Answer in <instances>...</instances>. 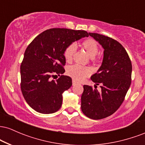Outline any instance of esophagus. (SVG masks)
<instances>
[{
	"label": "esophagus",
	"mask_w": 145,
	"mask_h": 145,
	"mask_svg": "<svg viewBox=\"0 0 145 145\" xmlns=\"http://www.w3.org/2000/svg\"><path fill=\"white\" fill-rule=\"evenodd\" d=\"M72 84H73V85H76V84H78V82H76V81L75 80H72Z\"/></svg>",
	"instance_id": "esophagus-1"
}]
</instances>
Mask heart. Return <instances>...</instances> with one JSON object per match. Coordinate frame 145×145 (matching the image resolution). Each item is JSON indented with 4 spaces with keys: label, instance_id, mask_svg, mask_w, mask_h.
<instances>
[{
    "label": "heart",
    "instance_id": "heart-1",
    "mask_svg": "<svg viewBox=\"0 0 145 145\" xmlns=\"http://www.w3.org/2000/svg\"><path fill=\"white\" fill-rule=\"evenodd\" d=\"M82 45L87 54L91 57H94L99 51V46L97 41L93 39H87L82 41ZM75 52H76V46L74 44H69L65 48L64 57L67 61H71L72 59ZM91 69L89 67L82 66L80 65L75 64L67 67V73L69 76L74 78L78 81L82 80L84 78L91 73Z\"/></svg>",
    "mask_w": 145,
    "mask_h": 145
}]
</instances>
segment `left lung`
I'll use <instances>...</instances> for the list:
<instances>
[{
  "label": "left lung",
  "instance_id": "left-lung-1",
  "mask_svg": "<svg viewBox=\"0 0 145 145\" xmlns=\"http://www.w3.org/2000/svg\"><path fill=\"white\" fill-rule=\"evenodd\" d=\"M104 48V59L91 80L100 84L101 91L84 85L81 96V109L90 119H101L115 112L123 101L131 84V60L120 43L109 37L89 33Z\"/></svg>",
  "mask_w": 145,
  "mask_h": 145
}]
</instances>
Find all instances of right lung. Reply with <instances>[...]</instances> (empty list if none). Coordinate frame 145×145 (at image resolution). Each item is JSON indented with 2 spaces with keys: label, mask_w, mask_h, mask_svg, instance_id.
Returning <instances> with one entry per match:
<instances>
[{
  "label": "right lung",
  "mask_w": 145,
  "mask_h": 145,
  "mask_svg": "<svg viewBox=\"0 0 145 145\" xmlns=\"http://www.w3.org/2000/svg\"><path fill=\"white\" fill-rule=\"evenodd\" d=\"M89 36L85 31L68 29H48L32 41L21 63V91L27 104L42 114H51L61 108L62 94L72 85L69 76H64V50L69 44ZM57 74L60 77L51 81Z\"/></svg>",
  "instance_id": "obj_1"
}]
</instances>
